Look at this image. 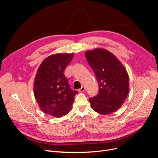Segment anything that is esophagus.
Segmentation results:
<instances>
[{
    "label": "esophagus",
    "mask_w": 158,
    "mask_h": 158,
    "mask_svg": "<svg viewBox=\"0 0 158 158\" xmlns=\"http://www.w3.org/2000/svg\"><path fill=\"white\" fill-rule=\"evenodd\" d=\"M85 89H86V88L85 86H82L80 89H78V91L80 92H84V91H85Z\"/></svg>",
    "instance_id": "1"
}]
</instances>
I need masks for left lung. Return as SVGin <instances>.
<instances>
[{
  "instance_id": "8db88e82",
  "label": "left lung",
  "mask_w": 158,
  "mask_h": 158,
  "mask_svg": "<svg viewBox=\"0 0 158 158\" xmlns=\"http://www.w3.org/2000/svg\"><path fill=\"white\" fill-rule=\"evenodd\" d=\"M85 56L99 86L98 94L89 98L92 109L102 114L116 111L129 93V76L125 67L114 54L104 48L86 51Z\"/></svg>"
}]
</instances>
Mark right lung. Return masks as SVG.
Listing matches in <instances>:
<instances>
[{"label": "right lung", "instance_id": "obj_1", "mask_svg": "<svg viewBox=\"0 0 158 158\" xmlns=\"http://www.w3.org/2000/svg\"><path fill=\"white\" fill-rule=\"evenodd\" d=\"M73 55L66 53L48 56L40 65L35 78L34 95L40 109L56 118L70 112L77 94L70 88L64 75Z\"/></svg>", "mask_w": 158, "mask_h": 158}]
</instances>
